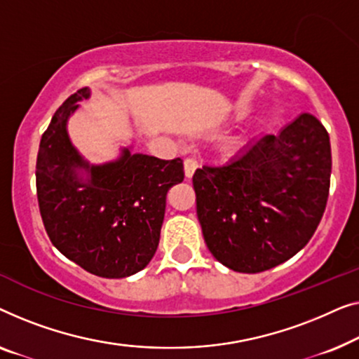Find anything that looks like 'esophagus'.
<instances>
[{
  "label": "esophagus",
  "instance_id": "34e87169",
  "mask_svg": "<svg viewBox=\"0 0 359 359\" xmlns=\"http://www.w3.org/2000/svg\"><path fill=\"white\" fill-rule=\"evenodd\" d=\"M184 169H185V175L187 177H191L196 169H198V161L194 158H187L184 161Z\"/></svg>",
  "mask_w": 359,
  "mask_h": 359
}]
</instances>
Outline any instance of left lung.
Returning a JSON list of instances; mask_svg holds the SVG:
<instances>
[{
    "instance_id": "1",
    "label": "left lung",
    "mask_w": 359,
    "mask_h": 359,
    "mask_svg": "<svg viewBox=\"0 0 359 359\" xmlns=\"http://www.w3.org/2000/svg\"><path fill=\"white\" fill-rule=\"evenodd\" d=\"M332 153L319 120L302 114L224 165L194 174L196 215L211 254L239 273H260L296 255L329 200Z\"/></svg>"
}]
</instances>
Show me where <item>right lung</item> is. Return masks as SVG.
Instances as JSON below:
<instances>
[{
  "label": "right lung",
  "mask_w": 359,
  "mask_h": 359,
  "mask_svg": "<svg viewBox=\"0 0 359 359\" xmlns=\"http://www.w3.org/2000/svg\"><path fill=\"white\" fill-rule=\"evenodd\" d=\"M88 97V88L69 95L40 140L35 172L40 216L67 259L102 278H125L156 254L165 196L184 180V163L123 149L115 163L89 168L67 133L69 114ZM76 168L88 170L90 179L81 181Z\"/></svg>",
  "instance_id": "right-lung-1"
}]
</instances>
